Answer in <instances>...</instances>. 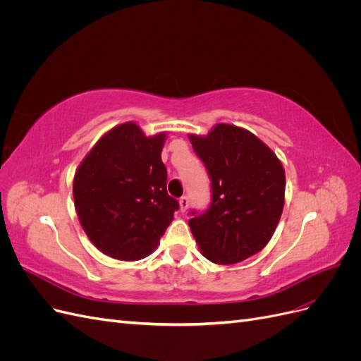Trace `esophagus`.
<instances>
[{
  "label": "esophagus",
  "mask_w": 361,
  "mask_h": 361,
  "mask_svg": "<svg viewBox=\"0 0 361 361\" xmlns=\"http://www.w3.org/2000/svg\"><path fill=\"white\" fill-rule=\"evenodd\" d=\"M188 204H190V202H188V197H180L179 199V209H180V212H185L188 209Z\"/></svg>",
  "instance_id": "esophagus-1"
}]
</instances>
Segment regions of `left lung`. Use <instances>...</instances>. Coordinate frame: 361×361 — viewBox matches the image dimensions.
<instances>
[{
  "label": "left lung",
  "mask_w": 361,
  "mask_h": 361,
  "mask_svg": "<svg viewBox=\"0 0 361 361\" xmlns=\"http://www.w3.org/2000/svg\"><path fill=\"white\" fill-rule=\"evenodd\" d=\"M188 138L212 180L209 209L188 221L202 255L221 265L255 256L274 235L285 206L280 159L253 133L235 125L216 123L206 135Z\"/></svg>",
  "instance_id": "1"
}]
</instances>
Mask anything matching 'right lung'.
I'll list each match as a JSON object with an SVG mask.
<instances>
[{"label":"right lung","mask_w":361,"mask_h":361,"mask_svg":"<svg viewBox=\"0 0 361 361\" xmlns=\"http://www.w3.org/2000/svg\"><path fill=\"white\" fill-rule=\"evenodd\" d=\"M167 133L146 137L135 122L96 141L73 176V202L92 244L117 260L145 259L157 250L179 203L167 192L161 152Z\"/></svg>","instance_id":"1"}]
</instances>
